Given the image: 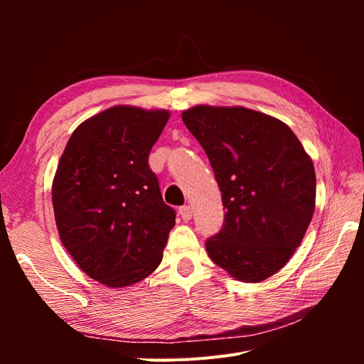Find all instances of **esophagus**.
<instances>
[{"instance_id":"esophagus-1","label":"esophagus","mask_w":364,"mask_h":364,"mask_svg":"<svg viewBox=\"0 0 364 364\" xmlns=\"http://www.w3.org/2000/svg\"><path fill=\"white\" fill-rule=\"evenodd\" d=\"M179 214L183 218V222H188V220H191L193 217V208L188 205H183L179 208Z\"/></svg>"}]
</instances>
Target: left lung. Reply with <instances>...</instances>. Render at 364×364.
<instances>
[{
	"mask_svg": "<svg viewBox=\"0 0 364 364\" xmlns=\"http://www.w3.org/2000/svg\"><path fill=\"white\" fill-rule=\"evenodd\" d=\"M222 191L225 223L206 240L218 267L243 282L281 270L299 247L316 206V173L281 119L241 106L182 112Z\"/></svg>",
	"mask_w": 364,
	"mask_h": 364,
	"instance_id": "left-lung-1",
	"label": "left lung"
}]
</instances>
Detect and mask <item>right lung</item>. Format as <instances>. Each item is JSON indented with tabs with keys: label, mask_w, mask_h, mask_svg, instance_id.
<instances>
[{
	"label": "right lung",
	"mask_w": 364,
	"mask_h": 364,
	"mask_svg": "<svg viewBox=\"0 0 364 364\" xmlns=\"http://www.w3.org/2000/svg\"><path fill=\"white\" fill-rule=\"evenodd\" d=\"M168 118L164 109L109 107L73 132L54 174L62 245L87 277L111 289L156 270L176 223L149 167Z\"/></svg>",
	"instance_id": "right-lung-1"
}]
</instances>
